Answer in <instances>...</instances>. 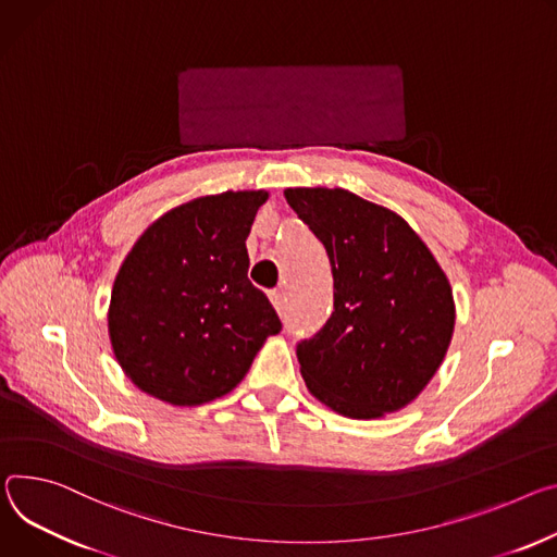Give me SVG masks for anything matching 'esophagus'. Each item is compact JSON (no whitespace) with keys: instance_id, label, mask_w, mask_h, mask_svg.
I'll list each match as a JSON object with an SVG mask.
<instances>
[{"instance_id":"34e87169","label":"esophagus","mask_w":557,"mask_h":557,"mask_svg":"<svg viewBox=\"0 0 557 557\" xmlns=\"http://www.w3.org/2000/svg\"><path fill=\"white\" fill-rule=\"evenodd\" d=\"M271 301H273L275 311L282 315V313H284V305H286V295H284V290H282V288L271 290Z\"/></svg>"}]
</instances>
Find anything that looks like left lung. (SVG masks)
<instances>
[{
  "instance_id": "1",
  "label": "left lung",
  "mask_w": 557,
  "mask_h": 557,
  "mask_svg": "<svg viewBox=\"0 0 557 557\" xmlns=\"http://www.w3.org/2000/svg\"><path fill=\"white\" fill-rule=\"evenodd\" d=\"M324 244L333 313L297 344L309 391L339 416L375 420L411 404L437 373L455 329L450 284L397 213L344 188H286Z\"/></svg>"
}]
</instances>
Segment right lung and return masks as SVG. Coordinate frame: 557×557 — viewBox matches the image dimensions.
<instances>
[{
  "label": "right lung",
  "mask_w": 557,
  "mask_h": 557,
  "mask_svg": "<svg viewBox=\"0 0 557 557\" xmlns=\"http://www.w3.org/2000/svg\"><path fill=\"white\" fill-rule=\"evenodd\" d=\"M267 190H226L171 209L122 262L109 337L126 377L173 407L231 393L282 322L248 280L246 237Z\"/></svg>",
  "instance_id": "1"
}]
</instances>
